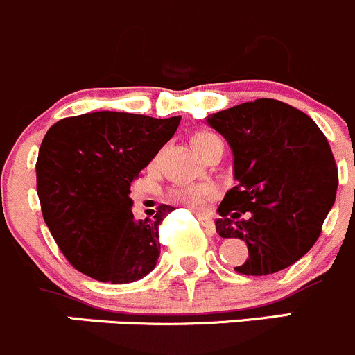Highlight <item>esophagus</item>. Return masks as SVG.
Wrapping results in <instances>:
<instances>
[{"label":"esophagus","instance_id":"obj_1","mask_svg":"<svg viewBox=\"0 0 355 355\" xmlns=\"http://www.w3.org/2000/svg\"><path fill=\"white\" fill-rule=\"evenodd\" d=\"M196 217H198V220H200V223H202L203 226H205L207 230L210 231V233H214V231H216V226H214V220H212V217H210V216H207V214H196Z\"/></svg>","mask_w":355,"mask_h":355}]
</instances>
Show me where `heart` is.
I'll return each instance as SVG.
<instances>
[{
	"label": "heart",
	"instance_id": "obj_1",
	"mask_svg": "<svg viewBox=\"0 0 355 355\" xmlns=\"http://www.w3.org/2000/svg\"><path fill=\"white\" fill-rule=\"evenodd\" d=\"M216 139H220L219 136L212 135V132H207V131H200L195 132L191 136V145L195 148V152L198 153L205 148L209 143L216 141ZM216 191H214L212 186L209 184H179L176 188L171 189L169 196L173 202L181 203V205L189 207V209H205L207 203L214 198Z\"/></svg>",
	"mask_w": 355,
	"mask_h": 355
}]
</instances>
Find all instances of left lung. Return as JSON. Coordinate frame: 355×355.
<instances>
[{
	"mask_svg": "<svg viewBox=\"0 0 355 355\" xmlns=\"http://www.w3.org/2000/svg\"><path fill=\"white\" fill-rule=\"evenodd\" d=\"M205 121L233 153L236 186L217 209L216 231L247 243V261L234 271L266 276L290 268L315 243L335 203L338 169L328 139L307 114L271 98Z\"/></svg>",
	"mask_w": 355,
	"mask_h": 355,
	"instance_id": "obj_1",
	"label": "left lung"
}]
</instances>
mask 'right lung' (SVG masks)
Listing matches in <instances>:
<instances>
[{"label":"right lung","instance_id":"right-lung-1","mask_svg":"<svg viewBox=\"0 0 355 355\" xmlns=\"http://www.w3.org/2000/svg\"><path fill=\"white\" fill-rule=\"evenodd\" d=\"M181 117L125 112L67 117L48 129L36 164L37 196L46 226L67 261L89 278L132 283L153 271L159 224L135 219L131 182L176 132Z\"/></svg>","mask_w":355,"mask_h":355}]
</instances>
